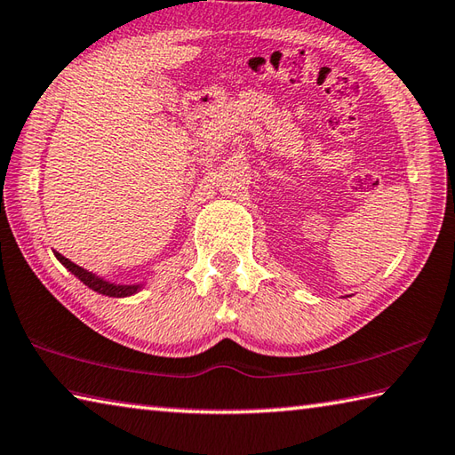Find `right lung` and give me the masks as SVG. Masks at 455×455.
Wrapping results in <instances>:
<instances>
[{"instance_id":"right-lung-1","label":"right lung","mask_w":455,"mask_h":455,"mask_svg":"<svg viewBox=\"0 0 455 455\" xmlns=\"http://www.w3.org/2000/svg\"><path fill=\"white\" fill-rule=\"evenodd\" d=\"M55 259L60 260L65 268H68L73 276H77L81 283L85 286H89L91 291H95L103 296H111V299H127V296H133L137 292L143 291L145 283H137V284H117V283H111V280H107L103 276H97L93 272H89L85 268L77 267L76 262H71L69 259H65L63 254L55 252Z\"/></svg>"}]
</instances>
